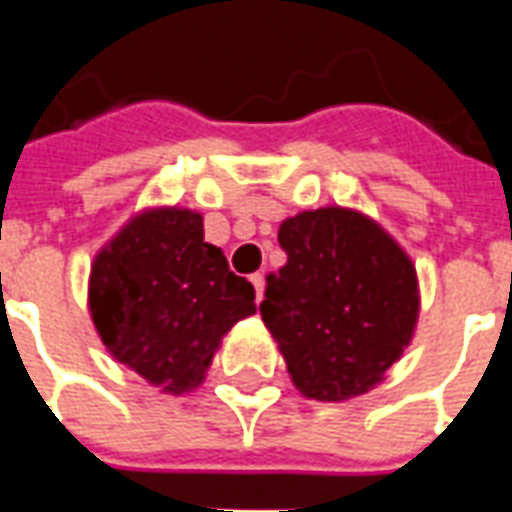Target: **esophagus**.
Wrapping results in <instances>:
<instances>
[{"instance_id": "1", "label": "esophagus", "mask_w": 512, "mask_h": 512, "mask_svg": "<svg viewBox=\"0 0 512 512\" xmlns=\"http://www.w3.org/2000/svg\"><path fill=\"white\" fill-rule=\"evenodd\" d=\"M252 285H255L257 301H263V290H266V279H263V274H252Z\"/></svg>"}]
</instances>
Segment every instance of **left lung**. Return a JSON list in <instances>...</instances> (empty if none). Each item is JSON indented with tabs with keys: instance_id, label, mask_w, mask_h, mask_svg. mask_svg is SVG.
<instances>
[{
	"instance_id": "obj_1",
	"label": "left lung",
	"mask_w": 512,
	"mask_h": 512,
	"mask_svg": "<svg viewBox=\"0 0 512 512\" xmlns=\"http://www.w3.org/2000/svg\"><path fill=\"white\" fill-rule=\"evenodd\" d=\"M288 263L266 277L260 315L301 395H367L411 345L419 321L414 260L356 208L326 205L279 224Z\"/></svg>"
}]
</instances>
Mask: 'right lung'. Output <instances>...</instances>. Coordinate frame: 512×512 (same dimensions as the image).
<instances>
[{"instance_id": "add662e5", "label": "right lung", "mask_w": 512, "mask_h": 512, "mask_svg": "<svg viewBox=\"0 0 512 512\" xmlns=\"http://www.w3.org/2000/svg\"><path fill=\"white\" fill-rule=\"evenodd\" d=\"M87 307L109 356L164 395L202 386L224 334L257 312L252 282L180 205L139 208L95 252Z\"/></svg>"}]
</instances>
